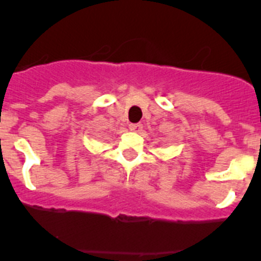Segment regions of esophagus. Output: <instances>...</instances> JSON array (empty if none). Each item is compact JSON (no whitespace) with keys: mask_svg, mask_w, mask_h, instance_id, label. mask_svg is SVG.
<instances>
[{"mask_svg":"<svg viewBox=\"0 0 261 261\" xmlns=\"http://www.w3.org/2000/svg\"><path fill=\"white\" fill-rule=\"evenodd\" d=\"M128 128H130V131H133V133H140L141 128H143V125H141V123H130V125H128Z\"/></svg>","mask_w":261,"mask_h":261,"instance_id":"34e87169","label":"esophagus"}]
</instances>
